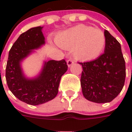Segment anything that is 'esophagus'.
Instances as JSON below:
<instances>
[{
    "instance_id": "esophagus-1",
    "label": "esophagus",
    "mask_w": 132,
    "mask_h": 132,
    "mask_svg": "<svg viewBox=\"0 0 132 132\" xmlns=\"http://www.w3.org/2000/svg\"><path fill=\"white\" fill-rule=\"evenodd\" d=\"M74 63L75 62L72 60H68V61H67V65H68V67H70V66H72V64H74Z\"/></svg>"
}]
</instances>
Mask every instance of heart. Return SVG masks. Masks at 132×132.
I'll list each match as a JSON object with an SVG mask.
<instances>
[{
	"instance_id": "heart-1",
	"label": "heart",
	"mask_w": 132,
	"mask_h": 132,
	"mask_svg": "<svg viewBox=\"0 0 132 132\" xmlns=\"http://www.w3.org/2000/svg\"><path fill=\"white\" fill-rule=\"evenodd\" d=\"M55 41L60 47L72 49L77 60L89 61L100 55L105 45V37L102 31L79 24L62 32Z\"/></svg>"
}]
</instances>
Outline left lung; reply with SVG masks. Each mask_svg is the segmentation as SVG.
<instances>
[{"label":"left lung","instance_id":"8db88e82","mask_svg":"<svg viewBox=\"0 0 132 132\" xmlns=\"http://www.w3.org/2000/svg\"><path fill=\"white\" fill-rule=\"evenodd\" d=\"M104 53L82 66L81 86L87 100L97 103H109L123 89L125 79V62L121 44L105 30Z\"/></svg>","mask_w":132,"mask_h":132}]
</instances>
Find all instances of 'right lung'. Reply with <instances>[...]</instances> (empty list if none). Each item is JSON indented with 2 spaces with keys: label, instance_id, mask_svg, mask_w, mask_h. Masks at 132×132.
Wrapping results in <instances>:
<instances>
[{
  "label": "right lung",
  "instance_id": "1",
  "mask_svg": "<svg viewBox=\"0 0 132 132\" xmlns=\"http://www.w3.org/2000/svg\"><path fill=\"white\" fill-rule=\"evenodd\" d=\"M43 27H36L22 34L9 52L6 81L9 90L21 101L38 105L53 99L58 93L61 77L68 70L64 60L44 62L40 73L29 78L24 75L22 62L45 44Z\"/></svg>",
  "mask_w": 132,
  "mask_h": 132
}]
</instances>
